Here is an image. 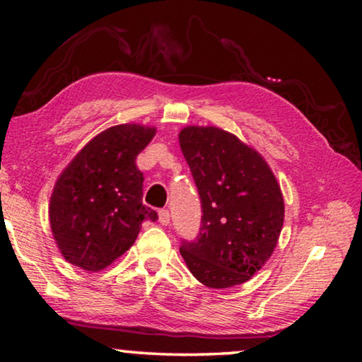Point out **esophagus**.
Returning a JSON list of instances; mask_svg holds the SVG:
<instances>
[{
  "label": "esophagus",
  "mask_w": 362,
  "mask_h": 362,
  "mask_svg": "<svg viewBox=\"0 0 362 362\" xmlns=\"http://www.w3.org/2000/svg\"><path fill=\"white\" fill-rule=\"evenodd\" d=\"M158 218H159V223H161V225H169V220H170L169 211H166V209L159 211L158 212Z\"/></svg>",
  "instance_id": "obj_1"
}]
</instances>
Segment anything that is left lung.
<instances>
[{"instance_id": "left-lung-1", "label": "left lung", "mask_w": 362, "mask_h": 362, "mask_svg": "<svg viewBox=\"0 0 362 362\" xmlns=\"http://www.w3.org/2000/svg\"><path fill=\"white\" fill-rule=\"evenodd\" d=\"M179 144L203 207L198 241L180 254L212 289L249 281L276 247L284 223L281 187L259 151L216 126H187Z\"/></svg>"}]
</instances>
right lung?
I'll list each match as a JSON object with an SVG mask.
<instances>
[{"label": "right lung", "mask_w": 362, "mask_h": 362, "mask_svg": "<svg viewBox=\"0 0 362 362\" xmlns=\"http://www.w3.org/2000/svg\"><path fill=\"white\" fill-rule=\"evenodd\" d=\"M156 127L112 126L89 140L54 185L49 223L64 259L89 273L121 257L136 243L142 222L158 214L142 204L144 174L136 158Z\"/></svg>", "instance_id": "add662e5"}]
</instances>
